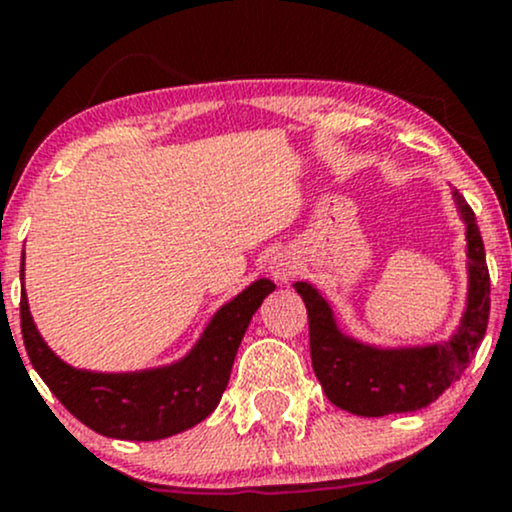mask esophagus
<instances>
[{"instance_id": "34e87169", "label": "esophagus", "mask_w": 512, "mask_h": 512, "mask_svg": "<svg viewBox=\"0 0 512 512\" xmlns=\"http://www.w3.org/2000/svg\"><path fill=\"white\" fill-rule=\"evenodd\" d=\"M267 272L276 284H289L291 276L296 274V262H293L289 252H274L272 260L267 264Z\"/></svg>"}]
</instances>
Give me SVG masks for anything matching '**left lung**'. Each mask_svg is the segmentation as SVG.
<instances>
[{
  "label": "left lung",
  "mask_w": 512,
  "mask_h": 512,
  "mask_svg": "<svg viewBox=\"0 0 512 512\" xmlns=\"http://www.w3.org/2000/svg\"><path fill=\"white\" fill-rule=\"evenodd\" d=\"M452 199L467 240V301L450 339L424 346H375L339 330L332 303L308 281L293 289L310 322L313 370L327 399L356 416L407 414L424 409L460 380L489 325L491 281L477 216L457 190Z\"/></svg>",
  "instance_id": "1"
}]
</instances>
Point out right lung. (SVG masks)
Listing matches in <instances>:
<instances>
[{"instance_id": "right-lung-1", "label": "right lung", "mask_w": 512, "mask_h": 512, "mask_svg": "<svg viewBox=\"0 0 512 512\" xmlns=\"http://www.w3.org/2000/svg\"><path fill=\"white\" fill-rule=\"evenodd\" d=\"M274 289L269 279L252 281L216 310L185 356L158 368L101 373L69 366L35 327L26 289L21 334L33 368L81 424L108 438L161 440L197 426L216 409L252 315Z\"/></svg>"}]
</instances>
